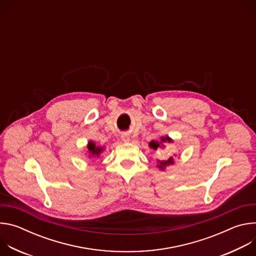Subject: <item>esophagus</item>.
<instances>
[{"label": "esophagus", "instance_id": "obj_1", "mask_svg": "<svg viewBox=\"0 0 256 256\" xmlns=\"http://www.w3.org/2000/svg\"><path fill=\"white\" fill-rule=\"evenodd\" d=\"M122 142H128L130 140V136H128V134H122Z\"/></svg>", "mask_w": 256, "mask_h": 256}]
</instances>
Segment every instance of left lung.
<instances>
[{"instance_id":"left-lung-1","label":"left lung","mask_w":256,"mask_h":256,"mask_svg":"<svg viewBox=\"0 0 256 256\" xmlns=\"http://www.w3.org/2000/svg\"><path fill=\"white\" fill-rule=\"evenodd\" d=\"M165 142H173V140L171 138H169L168 136H161L160 138V142L158 140H151L149 142V146L150 148L154 149V150H157L158 148H162L164 149L165 148ZM174 164V158L173 157H170L169 159L167 160H157V167L164 171L166 169V167H168L169 165H173Z\"/></svg>"}]
</instances>
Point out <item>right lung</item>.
<instances>
[{"label": "right lung", "instance_id": "1", "mask_svg": "<svg viewBox=\"0 0 256 256\" xmlns=\"http://www.w3.org/2000/svg\"><path fill=\"white\" fill-rule=\"evenodd\" d=\"M87 148H88V157L93 161L94 159L99 158L100 155L106 150L104 146H97L93 140H89Z\"/></svg>", "mask_w": 256, "mask_h": 256}]
</instances>
